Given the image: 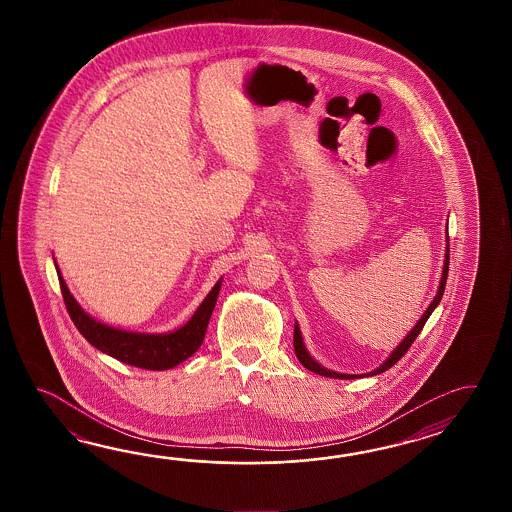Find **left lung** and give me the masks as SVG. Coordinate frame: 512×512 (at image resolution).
I'll return each instance as SVG.
<instances>
[{"mask_svg":"<svg viewBox=\"0 0 512 512\" xmlns=\"http://www.w3.org/2000/svg\"><path fill=\"white\" fill-rule=\"evenodd\" d=\"M446 240H448V238H446ZM445 252L443 276H441V282H439V289H437V294H435L434 302L428 305L425 315L421 316V320L415 324L414 329L406 335V338H404L403 342H401L397 348L393 349L392 355H390L388 359L384 360L377 370L370 371V373H364V375H346V373H337V371L327 370V368L320 366V364H318V362L309 355V351H307L304 346V338H302V333H300V327H298V324H294V353H296L298 360L302 362V366L307 368L309 371H313V373H318V375L331 377V379H346V381H349V379H357V377H373V375H379L382 371L390 370L393 364H395V362H399L401 357H404V353H406V351L410 349V346L414 344L415 338H417V335L421 333V329L425 327L428 316L432 315V311H434L435 307H437L439 302H441V298H443V293H445L446 276H448V261H450V245H448V243H446Z\"/></svg>","mask_w":512,"mask_h":512,"instance_id":"left-lung-1","label":"left lung"}]
</instances>
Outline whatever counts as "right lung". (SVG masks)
<instances>
[{
  "label": "right lung",
  "instance_id": "obj_1",
  "mask_svg": "<svg viewBox=\"0 0 512 512\" xmlns=\"http://www.w3.org/2000/svg\"><path fill=\"white\" fill-rule=\"evenodd\" d=\"M56 272H58L67 313L75 322L78 331L82 333V337L109 357L142 370H170L196 353L199 346L203 344L208 320L214 311L219 289H221V280H219L185 326L175 329L172 333L150 335V333H131V331L97 322L93 316L87 315L73 298V294L69 293L58 267Z\"/></svg>",
  "mask_w": 512,
  "mask_h": 512
}]
</instances>
